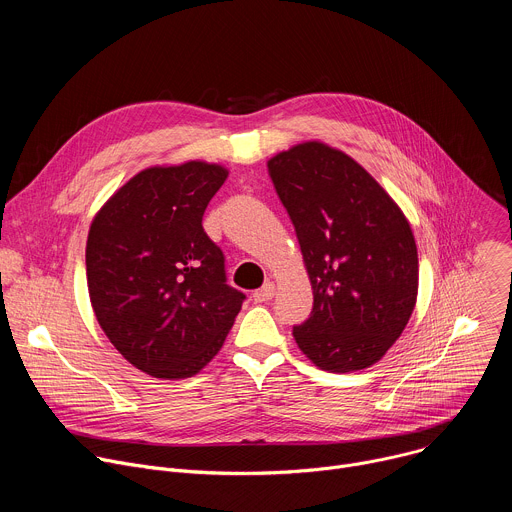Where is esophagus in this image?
Wrapping results in <instances>:
<instances>
[{"label":"esophagus","mask_w":512,"mask_h":512,"mask_svg":"<svg viewBox=\"0 0 512 512\" xmlns=\"http://www.w3.org/2000/svg\"><path fill=\"white\" fill-rule=\"evenodd\" d=\"M273 296H275V285H273V283H265L261 289L253 291V300H255L257 304L269 302Z\"/></svg>","instance_id":"1"}]
</instances>
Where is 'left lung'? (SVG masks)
Segmentation results:
<instances>
[{"mask_svg": "<svg viewBox=\"0 0 512 512\" xmlns=\"http://www.w3.org/2000/svg\"><path fill=\"white\" fill-rule=\"evenodd\" d=\"M294 223L314 308L294 326L330 373L371 367L401 336L417 300V247L405 214L346 154L308 141L267 162Z\"/></svg>", "mask_w": 512, "mask_h": 512, "instance_id": "8db88e82", "label": "left lung"}]
</instances>
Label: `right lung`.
<instances>
[{
    "label": "right lung",
    "mask_w": 512,
    "mask_h": 512,
    "mask_svg": "<svg viewBox=\"0 0 512 512\" xmlns=\"http://www.w3.org/2000/svg\"><path fill=\"white\" fill-rule=\"evenodd\" d=\"M223 166L148 168L99 210L87 241L95 316L133 367L156 379L196 375L221 350L245 294L202 229Z\"/></svg>",
    "instance_id": "add662e5"
}]
</instances>
